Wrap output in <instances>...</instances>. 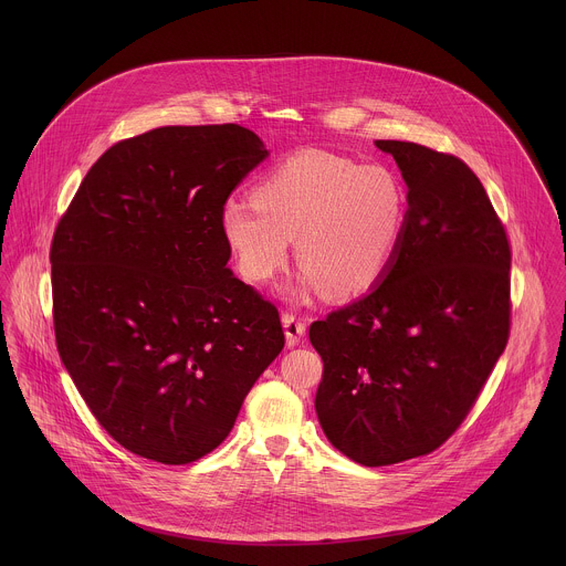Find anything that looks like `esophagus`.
<instances>
[{"label": "esophagus", "instance_id": "esophagus-1", "mask_svg": "<svg viewBox=\"0 0 566 566\" xmlns=\"http://www.w3.org/2000/svg\"><path fill=\"white\" fill-rule=\"evenodd\" d=\"M283 328H285V339L287 346H296L303 342L305 331H307V323L303 318H296L292 314H283Z\"/></svg>", "mask_w": 566, "mask_h": 566}]
</instances>
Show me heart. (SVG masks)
Wrapping results in <instances>:
<instances>
[{"label": "heart", "instance_id": "obj_1", "mask_svg": "<svg viewBox=\"0 0 566 566\" xmlns=\"http://www.w3.org/2000/svg\"><path fill=\"white\" fill-rule=\"evenodd\" d=\"M405 216L403 182L390 167L303 150L268 169L250 200L227 202L220 227L248 281L272 279L296 238L301 290L324 285L344 298L386 274Z\"/></svg>", "mask_w": 566, "mask_h": 566}]
</instances>
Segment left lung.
<instances>
[{
	"label": "left lung",
	"mask_w": 566,
	"mask_h": 566,
	"mask_svg": "<svg viewBox=\"0 0 566 566\" xmlns=\"http://www.w3.org/2000/svg\"><path fill=\"white\" fill-rule=\"evenodd\" d=\"M407 185L399 248L359 301L310 326L323 357L316 413L364 467L444 444L510 337V242L475 171L411 142H377Z\"/></svg>",
	"instance_id": "8db88e82"
}]
</instances>
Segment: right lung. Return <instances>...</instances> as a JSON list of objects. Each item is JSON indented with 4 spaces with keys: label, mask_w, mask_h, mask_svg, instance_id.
<instances>
[{
    "label": "right lung",
    "mask_w": 566,
    "mask_h": 566,
    "mask_svg": "<svg viewBox=\"0 0 566 566\" xmlns=\"http://www.w3.org/2000/svg\"><path fill=\"white\" fill-rule=\"evenodd\" d=\"M265 157L238 124L148 130L93 163L54 231L59 355L135 455L189 464L211 453L285 346L276 307L227 268L220 227Z\"/></svg>",
    "instance_id": "obj_1"
}]
</instances>
